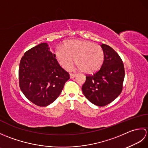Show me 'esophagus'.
<instances>
[{
    "mask_svg": "<svg viewBox=\"0 0 148 148\" xmlns=\"http://www.w3.org/2000/svg\"><path fill=\"white\" fill-rule=\"evenodd\" d=\"M75 76H76V74H72V73L70 74V77L71 78V79H72V78H74Z\"/></svg>",
    "mask_w": 148,
    "mask_h": 148,
    "instance_id": "esophagus-1",
    "label": "esophagus"
}]
</instances>
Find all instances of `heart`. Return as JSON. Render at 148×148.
Wrapping results in <instances>:
<instances>
[{
    "mask_svg": "<svg viewBox=\"0 0 148 148\" xmlns=\"http://www.w3.org/2000/svg\"><path fill=\"white\" fill-rule=\"evenodd\" d=\"M55 56L65 69L72 67L74 58L78 69L90 74L101 67L104 55L102 48L98 45L89 40L72 39L67 40L63 47H57Z\"/></svg>",
    "mask_w": 148,
    "mask_h": 148,
    "instance_id": "b5f03b06",
    "label": "heart"
}]
</instances>
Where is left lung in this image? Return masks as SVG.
<instances>
[{
  "label": "left lung",
  "instance_id": "obj_1",
  "mask_svg": "<svg viewBox=\"0 0 148 148\" xmlns=\"http://www.w3.org/2000/svg\"><path fill=\"white\" fill-rule=\"evenodd\" d=\"M103 62L99 71L86 76L82 91L86 98L97 106H104L120 95L125 69L120 56L111 47L102 44Z\"/></svg>",
  "mask_w": 148,
  "mask_h": 148
}]
</instances>
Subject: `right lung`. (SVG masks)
<instances>
[{
    "label": "right lung",
    "instance_id": "add662e5",
    "mask_svg": "<svg viewBox=\"0 0 148 148\" xmlns=\"http://www.w3.org/2000/svg\"><path fill=\"white\" fill-rule=\"evenodd\" d=\"M50 51L40 43L25 53L19 67V84L24 95L38 106L51 104L60 95L70 78Z\"/></svg>",
    "mask_w": 148,
    "mask_h": 148
}]
</instances>
